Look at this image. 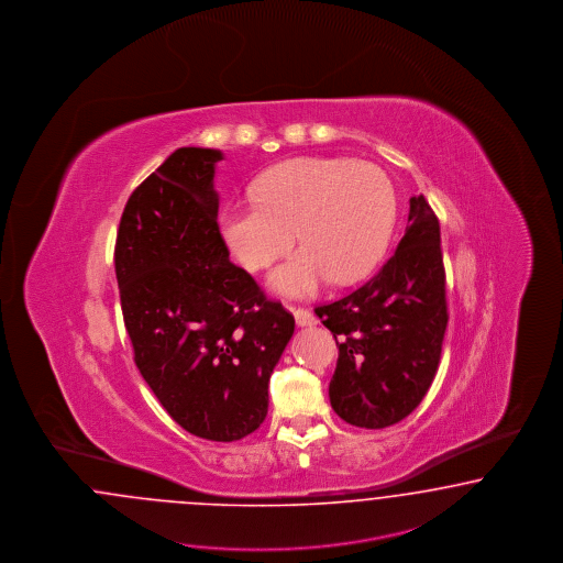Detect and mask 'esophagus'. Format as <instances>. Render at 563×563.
I'll return each mask as SVG.
<instances>
[{"mask_svg":"<svg viewBox=\"0 0 563 563\" xmlns=\"http://www.w3.org/2000/svg\"><path fill=\"white\" fill-rule=\"evenodd\" d=\"M291 312H294V319H296V325L300 327H310V325H317V317L310 312L309 309H291Z\"/></svg>","mask_w":563,"mask_h":563,"instance_id":"obj_1","label":"esophagus"}]
</instances>
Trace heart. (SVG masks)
I'll return each instance as SVG.
<instances>
[{"mask_svg":"<svg viewBox=\"0 0 563 563\" xmlns=\"http://www.w3.org/2000/svg\"><path fill=\"white\" fill-rule=\"evenodd\" d=\"M398 221V192L382 167L350 157H296L273 165L254 181V199L221 213V236L249 272L279 265L272 286L309 296L333 277L354 284L373 272Z\"/></svg>","mask_w":563,"mask_h":563,"instance_id":"b5f03b06","label":"heart"}]
</instances>
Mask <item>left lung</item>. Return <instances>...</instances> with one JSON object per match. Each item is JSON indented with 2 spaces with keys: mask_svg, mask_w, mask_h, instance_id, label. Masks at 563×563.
<instances>
[{
  "mask_svg": "<svg viewBox=\"0 0 563 563\" xmlns=\"http://www.w3.org/2000/svg\"><path fill=\"white\" fill-rule=\"evenodd\" d=\"M314 312L340 345L329 383L335 415L363 429L408 417L435 379L450 319L439 219L422 195L379 273Z\"/></svg>",
  "mask_w": 563,
  "mask_h": 563,
  "instance_id": "1",
  "label": "left lung"
}]
</instances>
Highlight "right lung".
<instances>
[{"instance_id":"right-lung-1","label":"right lung","mask_w":563,"mask_h":563,"mask_svg":"<svg viewBox=\"0 0 563 563\" xmlns=\"http://www.w3.org/2000/svg\"><path fill=\"white\" fill-rule=\"evenodd\" d=\"M221 157L174 151L130 195L113 261L134 363L167 415L192 435L238 441L267 417L294 317L230 261L213 188Z\"/></svg>"}]
</instances>
